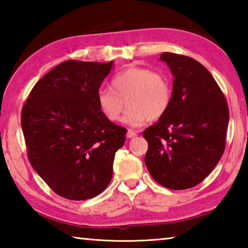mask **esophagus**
Segmentation results:
<instances>
[{
    "instance_id": "34e87169",
    "label": "esophagus",
    "mask_w": 248,
    "mask_h": 248,
    "mask_svg": "<svg viewBox=\"0 0 248 248\" xmlns=\"http://www.w3.org/2000/svg\"><path fill=\"white\" fill-rule=\"evenodd\" d=\"M138 133L136 131H133V130H128V133H127V137L129 138V139H131V138H134L137 137Z\"/></svg>"
}]
</instances>
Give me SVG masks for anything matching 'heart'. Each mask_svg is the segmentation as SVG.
<instances>
[{
  "mask_svg": "<svg viewBox=\"0 0 248 248\" xmlns=\"http://www.w3.org/2000/svg\"><path fill=\"white\" fill-rule=\"evenodd\" d=\"M170 102V78L144 66H130L117 73L110 81V90L102 89L97 93L98 107L109 121H119L125 106H129L124 120L133 127L162 118Z\"/></svg>",
  "mask_w": 248,
  "mask_h": 248,
  "instance_id": "obj_1",
  "label": "heart"
}]
</instances>
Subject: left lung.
Segmentation results:
<instances>
[{
  "mask_svg": "<svg viewBox=\"0 0 248 248\" xmlns=\"http://www.w3.org/2000/svg\"><path fill=\"white\" fill-rule=\"evenodd\" d=\"M175 77L170 106L143 131L144 162L155 182L183 190L200 184L225 149L229 107L211 73L190 57L163 52Z\"/></svg>",
  "mask_w": 248,
  "mask_h": 248,
  "instance_id": "8db88e82",
  "label": "left lung"
}]
</instances>
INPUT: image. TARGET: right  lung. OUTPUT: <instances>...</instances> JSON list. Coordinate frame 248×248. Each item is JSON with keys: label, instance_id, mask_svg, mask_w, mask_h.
<instances>
[{"label": "right lung", "instance_id": "obj_1", "mask_svg": "<svg viewBox=\"0 0 248 248\" xmlns=\"http://www.w3.org/2000/svg\"><path fill=\"white\" fill-rule=\"evenodd\" d=\"M111 65L62 62L35 84L22 108L29 162L63 198H94L111 180L115 154L127 133L98 107V90Z\"/></svg>", "mask_w": 248, "mask_h": 248}]
</instances>
